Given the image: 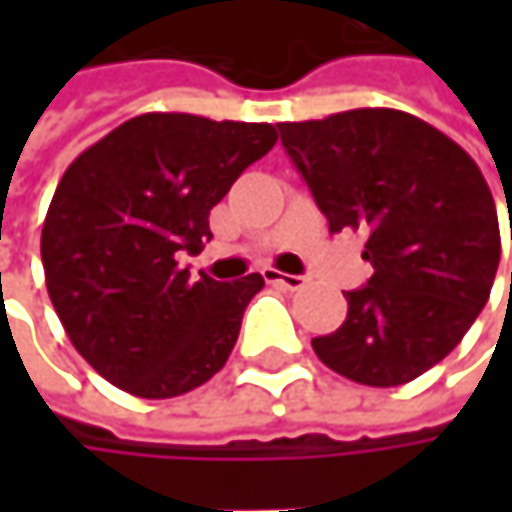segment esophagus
<instances>
[{"label": "esophagus", "mask_w": 512, "mask_h": 512, "mask_svg": "<svg viewBox=\"0 0 512 512\" xmlns=\"http://www.w3.org/2000/svg\"><path fill=\"white\" fill-rule=\"evenodd\" d=\"M267 279L276 285L287 287V290H302L307 285L305 276H293V273H279V270H267Z\"/></svg>", "instance_id": "obj_1"}]
</instances>
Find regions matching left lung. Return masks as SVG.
I'll list each match as a JSON object with an SVG mask.
<instances>
[{
  "instance_id": "1",
  "label": "left lung",
  "mask_w": 512,
  "mask_h": 512,
  "mask_svg": "<svg viewBox=\"0 0 512 512\" xmlns=\"http://www.w3.org/2000/svg\"><path fill=\"white\" fill-rule=\"evenodd\" d=\"M279 133L330 233L359 230L373 265L367 285L344 293L342 327L313 339L316 356L350 382H413L462 342L490 299L502 239L482 170L404 110H344L282 122Z\"/></svg>"
}]
</instances>
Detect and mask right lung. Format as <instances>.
Segmentation results:
<instances>
[{
    "label": "right lung",
    "mask_w": 512,
    "mask_h": 512,
    "mask_svg": "<svg viewBox=\"0 0 512 512\" xmlns=\"http://www.w3.org/2000/svg\"><path fill=\"white\" fill-rule=\"evenodd\" d=\"M276 139L267 122L142 113L70 162L42 265L59 322L102 379L173 399L225 367L265 279L193 282L176 259L210 242V210Z\"/></svg>",
    "instance_id": "right-lung-1"
}]
</instances>
